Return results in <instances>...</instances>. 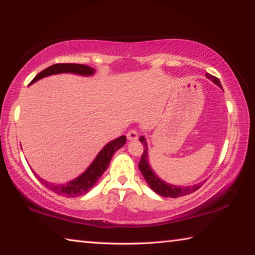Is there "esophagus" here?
<instances>
[{"mask_svg":"<svg viewBox=\"0 0 255 255\" xmlns=\"http://www.w3.org/2000/svg\"><path fill=\"white\" fill-rule=\"evenodd\" d=\"M127 138L128 140H136L138 138V132L135 130V129H131L127 132Z\"/></svg>","mask_w":255,"mask_h":255,"instance_id":"obj_1","label":"esophagus"}]
</instances>
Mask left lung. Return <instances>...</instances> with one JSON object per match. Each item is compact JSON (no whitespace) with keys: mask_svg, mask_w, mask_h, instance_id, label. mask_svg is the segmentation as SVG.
Segmentation results:
<instances>
[{"mask_svg":"<svg viewBox=\"0 0 255 255\" xmlns=\"http://www.w3.org/2000/svg\"><path fill=\"white\" fill-rule=\"evenodd\" d=\"M206 76L208 77L209 80L214 82L215 84H217L219 88H222V84L217 77H215L213 75H210L207 73ZM139 140L141 141V144L144 145V152L141 154L139 164H138V167L143 174L144 179L146 180V182L149 185V188L154 190L157 195L162 196V197H169V198H178V197H182L185 195H189V193H192L193 191L199 189L201 187V183H198L195 185H191V187H178V185L174 184H170V183H165L163 180H161L158 176L154 173L153 170L150 169L149 163H148V155H147V144H146L145 137L140 136Z\"/></svg>","mask_w":255,"mask_h":255,"instance_id":"left-lung-1","label":"left lung"}]
</instances>
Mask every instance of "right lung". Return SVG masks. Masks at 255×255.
Instances as JSON below:
<instances>
[{
	"instance_id": "obj_1",
	"label": "right lung",
	"mask_w": 255,
	"mask_h": 255,
	"mask_svg": "<svg viewBox=\"0 0 255 255\" xmlns=\"http://www.w3.org/2000/svg\"><path fill=\"white\" fill-rule=\"evenodd\" d=\"M94 72H96L94 68L83 65V64H55V65L47 67L46 70L41 71L39 74L34 76V79L30 82V84L34 83V82L42 79V77L59 74V73H73V74L89 76L93 75ZM125 144H126V136H120L118 138H116V139L111 140L110 143H108L105 147L100 150V153L97 155V157L94 158V161L92 162L91 165L86 169L84 173H82L80 176H77L76 179L70 181V182H67L66 184H53L40 179L38 175L36 176L40 180V182L44 184L46 188H48L51 191H54L59 196L68 198L82 196L88 192L90 189L93 188V185L98 182V180L100 179L103 172H105L108 169V166H109L112 155L115 154L116 150L123 147Z\"/></svg>"
}]
</instances>
